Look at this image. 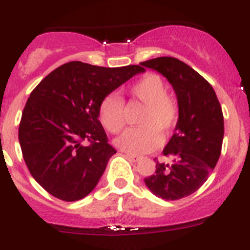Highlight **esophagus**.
<instances>
[{"label":"esophagus","mask_w":250,"mask_h":250,"mask_svg":"<svg viewBox=\"0 0 250 250\" xmlns=\"http://www.w3.org/2000/svg\"><path fill=\"white\" fill-rule=\"evenodd\" d=\"M125 155H126V158H129L130 160L134 161V163H138V161H140V156H138V155H134V154H130V152H125Z\"/></svg>","instance_id":"esophagus-1"}]
</instances>
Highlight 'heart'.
I'll return each instance as SVG.
<instances>
[{
	"label": "heart",
	"instance_id": "1",
	"mask_svg": "<svg viewBox=\"0 0 250 250\" xmlns=\"http://www.w3.org/2000/svg\"><path fill=\"white\" fill-rule=\"evenodd\" d=\"M129 94L145 104L139 119L141 126L130 127L115 140L121 150L130 154H145L155 150L161 143V134H167L175 126L179 118L178 101L167 94L164 80L156 74H146L129 87ZM99 118L107 131L116 134L125 124L123 99L109 94L99 105Z\"/></svg>",
	"mask_w": 250,
	"mask_h": 250
}]
</instances>
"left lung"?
<instances>
[{"instance_id": "obj_1", "label": "left lung", "mask_w": 250, "mask_h": 250, "mask_svg": "<svg viewBox=\"0 0 250 250\" xmlns=\"http://www.w3.org/2000/svg\"><path fill=\"white\" fill-rule=\"evenodd\" d=\"M141 66L167 77L179 106L175 132L163 150L171 164L156 161L155 173L144 182L161 199H182L207 182L219 160L224 138L222 106L210 83L175 57H156Z\"/></svg>"}]
</instances>
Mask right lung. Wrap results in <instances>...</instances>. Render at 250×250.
<instances>
[{"mask_svg":"<svg viewBox=\"0 0 250 250\" xmlns=\"http://www.w3.org/2000/svg\"><path fill=\"white\" fill-rule=\"evenodd\" d=\"M144 71L139 65L101 67L71 61L48 74L31 92L19 140L31 175L47 193L76 202L94 190L116 152L99 121V105Z\"/></svg>","mask_w":250,"mask_h":250,"instance_id":"add662e5","label":"right lung"}]
</instances>
